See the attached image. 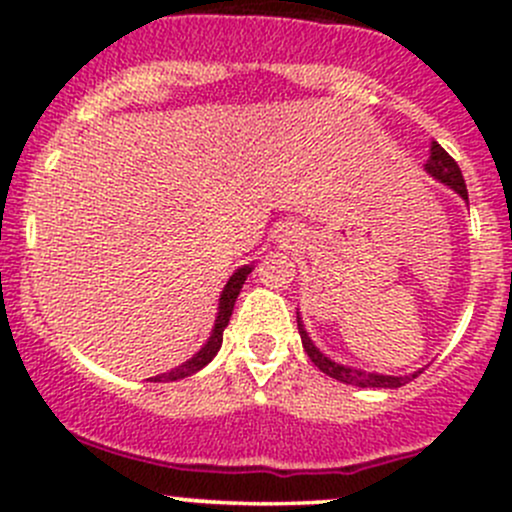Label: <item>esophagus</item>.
<instances>
[{"label": "esophagus", "instance_id": "34e87169", "mask_svg": "<svg viewBox=\"0 0 512 512\" xmlns=\"http://www.w3.org/2000/svg\"><path fill=\"white\" fill-rule=\"evenodd\" d=\"M294 237H297V230H294V227H287L285 235H282V240H285V242H292Z\"/></svg>", "mask_w": 512, "mask_h": 512}]
</instances>
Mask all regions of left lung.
Returning a JSON list of instances; mask_svg holds the SVG:
<instances>
[{
  "label": "left lung",
  "mask_w": 512,
  "mask_h": 512,
  "mask_svg": "<svg viewBox=\"0 0 512 512\" xmlns=\"http://www.w3.org/2000/svg\"><path fill=\"white\" fill-rule=\"evenodd\" d=\"M426 173L433 175L436 180H441V183L451 185L463 200H468L466 180H463L461 168H458L456 160L448 156L436 141L431 143V156L426 160ZM297 329H299V337H302L304 352H307L309 359L314 361V366H317L319 371H324L327 376H332V379L342 381V384L361 386V389H399V386L409 384L411 379H416V376L421 374V371H416V374H409V376H386V374H371V371H361V369H352V366L337 364V361H332L329 356H324L317 347H314L309 334L304 332V324L299 317H297Z\"/></svg>",
  "instance_id": "left-lung-1"
}]
</instances>
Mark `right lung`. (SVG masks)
Masks as SVG:
<instances>
[{
    "mask_svg": "<svg viewBox=\"0 0 512 512\" xmlns=\"http://www.w3.org/2000/svg\"><path fill=\"white\" fill-rule=\"evenodd\" d=\"M250 272H252V265H245V267H240V270H237L235 275L230 277V280H227L223 294H220L218 319H215V327H213V334H210L208 344H205V347L200 349V352L195 354L193 359L183 361V364L175 366V369L165 371V374H160V376H153V379H148V381H178V379H185V376L195 374V371H200L205 364H210V361H213V356L218 354L220 344H223V332H225L227 322H230V314H232V307H235L237 294H240V289H242V285H245V280H247V275H250Z\"/></svg>",
    "mask_w": 512,
    "mask_h": 512,
    "instance_id": "add662e5",
    "label": "right lung"
}]
</instances>
